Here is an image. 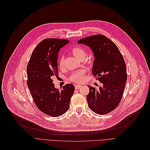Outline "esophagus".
I'll return each instance as SVG.
<instances>
[{
    "label": "esophagus",
    "instance_id": "esophagus-1",
    "mask_svg": "<svg viewBox=\"0 0 150 150\" xmlns=\"http://www.w3.org/2000/svg\"><path fill=\"white\" fill-rule=\"evenodd\" d=\"M81 86H80V85H79V84H76V85H75V88H76V90L79 89L80 88H81Z\"/></svg>",
    "mask_w": 150,
    "mask_h": 150
}]
</instances>
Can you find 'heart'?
Returning a JSON list of instances; mask_svg holds the SVG:
<instances>
[{"label":"heart","instance_id":"heart-1","mask_svg":"<svg viewBox=\"0 0 150 150\" xmlns=\"http://www.w3.org/2000/svg\"><path fill=\"white\" fill-rule=\"evenodd\" d=\"M73 55L77 59L83 60L86 56V50L80 46H75L71 50ZM58 67L59 69H63L64 67V56L63 55L59 57L58 60ZM85 78V73L83 70L76 71L73 73L70 77L69 80L71 81L76 83H80L83 81Z\"/></svg>","mask_w":150,"mask_h":150}]
</instances>
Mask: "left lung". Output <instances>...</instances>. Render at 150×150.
<instances>
[{"label":"left lung","mask_w":150,"mask_h":150,"mask_svg":"<svg viewBox=\"0 0 150 150\" xmlns=\"http://www.w3.org/2000/svg\"><path fill=\"white\" fill-rule=\"evenodd\" d=\"M93 52L92 74L101 83L99 88L88 86L87 95L88 108L99 115L107 114L121 102L127 73L124 57L116 44L103 35L98 34L80 39Z\"/></svg>","instance_id":"8db88e82"}]
</instances>
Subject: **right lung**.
Instances as JSON below:
<instances>
[{
	"instance_id": "add662e5",
	"label": "right lung",
	"mask_w": 150,
	"mask_h": 150,
	"mask_svg": "<svg viewBox=\"0 0 150 150\" xmlns=\"http://www.w3.org/2000/svg\"><path fill=\"white\" fill-rule=\"evenodd\" d=\"M68 40L47 38L33 51L28 63L27 85L37 108L44 113L58 117L70 108L74 86L66 84L61 91L54 87L52 79L58 77V53Z\"/></svg>"
}]
</instances>
